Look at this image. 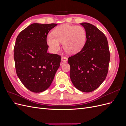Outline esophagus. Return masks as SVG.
<instances>
[{"instance_id":"34e87169","label":"esophagus","mask_w":126,"mask_h":126,"mask_svg":"<svg viewBox=\"0 0 126 126\" xmlns=\"http://www.w3.org/2000/svg\"><path fill=\"white\" fill-rule=\"evenodd\" d=\"M68 60L67 57L66 56H63L62 58V62H61V64H63V63H65L67 62V61Z\"/></svg>"}]
</instances>
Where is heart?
<instances>
[{
	"label": "heart",
	"mask_w": 126,
	"mask_h": 126,
	"mask_svg": "<svg viewBox=\"0 0 126 126\" xmlns=\"http://www.w3.org/2000/svg\"><path fill=\"white\" fill-rule=\"evenodd\" d=\"M52 35L47 37V44L53 52H57L63 43L65 51L75 54L82 49L86 39V32L82 27L63 25L56 27L52 32Z\"/></svg>",
	"instance_id": "1"
}]
</instances>
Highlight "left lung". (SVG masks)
Instances as JSON below:
<instances>
[{
    "mask_svg": "<svg viewBox=\"0 0 126 126\" xmlns=\"http://www.w3.org/2000/svg\"><path fill=\"white\" fill-rule=\"evenodd\" d=\"M86 32L87 40L81 50L69 57L70 77L74 86L82 92L96 89L108 74L110 51L107 37L96 26L80 24Z\"/></svg>",
    "mask_w": 126,
    "mask_h": 126,
    "instance_id": "left-lung-1",
    "label": "left lung"
}]
</instances>
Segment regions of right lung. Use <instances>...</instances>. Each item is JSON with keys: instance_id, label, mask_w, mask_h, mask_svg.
<instances>
[{"instance_id": "obj_1", "label": "right lung", "mask_w": 126, "mask_h": 126, "mask_svg": "<svg viewBox=\"0 0 126 126\" xmlns=\"http://www.w3.org/2000/svg\"><path fill=\"white\" fill-rule=\"evenodd\" d=\"M57 24H32L18 35L14 49L16 73L27 88L33 93L47 89L60 66L61 56L47 52L46 38Z\"/></svg>"}]
</instances>
